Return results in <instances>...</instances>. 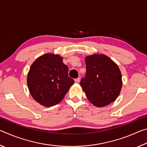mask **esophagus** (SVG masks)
I'll list each match as a JSON object with an SVG mask.
<instances>
[{
  "label": "esophagus",
  "instance_id": "esophagus-1",
  "mask_svg": "<svg viewBox=\"0 0 147 147\" xmlns=\"http://www.w3.org/2000/svg\"><path fill=\"white\" fill-rule=\"evenodd\" d=\"M80 77H78V78L74 79V82H75L76 83H78L80 82Z\"/></svg>",
  "mask_w": 147,
  "mask_h": 147
}]
</instances>
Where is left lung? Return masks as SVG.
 Wrapping results in <instances>:
<instances>
[{
  "mask_svg": "<svg viewBox=\"0 0 147 147\" xmlns=\"http://www.w3.org/2000/svg\"><path fill=\"white\" fill-rule=\"evenodd\" d=\"M86 73L80 85L87 98L97 107H104L116 100L122 88V76L118 66L102 54L86 58Z\"/></svg>",
  "mask_w": 147,
  "mask_h": 147,
  "instance_id": "8db88e82",
  "label": "left lung"
}]
</instances>
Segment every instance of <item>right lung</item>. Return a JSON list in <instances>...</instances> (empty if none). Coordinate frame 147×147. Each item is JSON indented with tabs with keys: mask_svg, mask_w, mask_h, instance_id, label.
<instances>
[{
	"mask_svg": "<svg viewBox=\"0 0 147 147\" xmlns=\"http://www.w3.org/2000/svg\"><path fill=\"white\" fill-rule=\"evenodd\" d=\"M68 72L59 55L46 54L39 57L31 65L27 78L32 97L44 106L59 103L74 83Z\"/></svg>",
	"mask_w": 147,
	"mask_h": 147,
	"instance_id": "1",
	"label": "right lung"
}]
</instances>
